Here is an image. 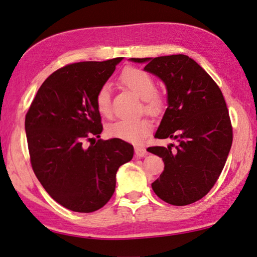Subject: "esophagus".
I'll return each instance as SVG.
<instances>
[{
	"mask_svg": "<svg viewBox=\"0 0 257 257\" xmlns=\"http://www.w3.org/2000/svg\"><path fill=\"white\" fill-rule=\"evenodd\" d=\"M135 153H136L137 158L142 159V158H145V156L149 154V152H147L146 149H144V147L136 146V147H135Z\"/></svg>",
	"mask_w": 257,
	"mask_h": 257,
	"instance_id": "34e87169",
	"label": "esophagus"
}]
</instances>
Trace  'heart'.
Segmentation results:
<instances>
[{"label":"heart","instance_id":"heart-1","mask_svg":"<svg viewBox=\"0 0 257 257\" xmlns=\"http://www.w3.org/2000/svg\"><path fill=\"white\" fill-rule=\"evenodd\" d=\"M119 80L125 88L143 99V108L151 115H159L164 108V99L156 92V82L150 73L138 68L129 67L121 72ZM95 105L99 114L111 118L112 104L110 88L107 85L99 87L95 95ZM151 121L146 119L127 121L118 120L110 124L106 133L110 137L121 139L124 142L138 143L152 132Z\"/></svg>","mask_w":257,"mask_h":257}]
</instances>
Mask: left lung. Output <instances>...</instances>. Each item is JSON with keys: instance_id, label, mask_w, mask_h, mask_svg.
Masks as SVG:
<instances>
[{"instance_id": "8db88e82", "label": "left lung", "mask_w": 257, "mask_h": 257, "mask_svg": "<svg viewBox=\"0 0 257 257\" xmlns=\"http://www.w3.org/2000/svg\"><path fill=\"white\" fill-rule=\"evenodd\" d=\"M164 81L168 104L155 138L177 139L178 145L147 149L162 158L164 171L154 193L171 205L184 206L203 198L215 185L232 144V125L220 87L184 54L133 58Z\"/></svg>"}]
</instances>
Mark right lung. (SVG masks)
<instances>
[{"label":"right lung","mask_w":257,"mask_h":257,"mask_svg":"<svg viewBox=\"0 0 257 257\" xmlns=\"http://www.w3.org/2000/svg\"><path fill=\"white\" fill-rule=\"evenodd\" d=\"M121 60L86 61L58 69L43 82L26 114L34 173L50 196L68 210L89 213L105 205L115 190L119 167L134 156L127 142L94 139L103 130L95 95ZM85 140L91 142L88 149Z\"/></svg>","instance_id":"right-lung-1"}]
</instances>
